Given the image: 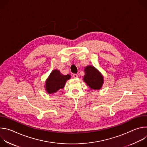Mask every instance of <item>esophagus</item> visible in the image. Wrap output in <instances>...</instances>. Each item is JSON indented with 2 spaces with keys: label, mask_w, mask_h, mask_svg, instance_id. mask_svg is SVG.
<instances>
[{
  "label": "esophagus",
  "mask_w": 147,
  "mask_h": 147,
  "mask_svg": "<svg viewBox=\"0 0 147 147\" xmlns=\"http://www.w3.org/2000/svg\"><path fill=\"white\" fill-rule=\"evenodd\" d=\"M73 77L74 78H78V75L77 74H73Z\"/></svg>",
  "instance_id": "obj_1"
}]
</instances>
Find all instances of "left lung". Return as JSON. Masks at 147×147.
<instances>
[{
  "label": "left lung",
  "mask_w": 147,
  "mask_h": 147,
  "mask_svg": "<svg viewBox=\"0 0 147 147\" xmlns=\"http://www.w3.org/2000/svg\"><path fill=\"white\" fill-rule=\"evenodd\" d=\"M85 75L83 80L91 90H100L103 84V77L94 66H88L84 69Z\"/></svg>",
  "instance_id": "8db88e82"
}]
</instances>
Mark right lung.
<instances>
[{"label":"right lung","instance_id":"obj_1","mask_svg":"<svg viewBox=\"0 0 147 147\" xmlns=\"http://www.w3.org/2000/svg\"><path fill=\"white\" fill-rule=\"evenodd\" d=\"M71 77L70 74L63 75L58 70H53L45 82V90L49 94H54L65 87L66 81Z\"/></svg>","mask_w":147,"mask_h":147}]
</instances>
